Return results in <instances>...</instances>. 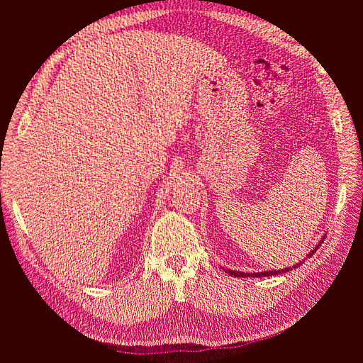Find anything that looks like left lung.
I'll return each instance as SVG.
<instances>
[{"instance_id":"obj_1","label":"left lung","mask_w":363,"mask_h":363,"mask_svg":"<svg viewBox=\"0 0 363 363\" xmlns=\"http://www.w3.org/2000/svg\"><path fill=\"white\" fill-rule=\"evenodd\" d=\"M324 238H325V236H323L320 240H318V244L313 247V250L309 251V255H306V259L311 257V256L313 255V252H315L318 248H320V245L323 244ZM303 262H304V259L300 260L298 263H295L294 267H288V268H283V269H274V271H262V272H244V271H233V269H230V268H223V269H224L225 272H228L230 276L242 277V279H245V277H269V276H277V274H284V272H289L291 269L298 268L300 265H303Z\"/></svg>"}]
</instances>
